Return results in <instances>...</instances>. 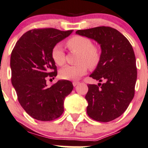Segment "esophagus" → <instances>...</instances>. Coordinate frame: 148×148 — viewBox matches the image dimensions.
I'll return each mask as SVG.
<instances>
[{
    "instance_id": "esophagus-1",
    "label": "esophagus",
    "mask_w": 148,
    "mask_h": 148,
    "mask_svg": "<svg viewBox=\"0 0 148 148\" xmlns=\"http://www.w3.org/2000/svg\"><path fill=\"white\" fill-rule=\"evenodd\" d=\"M79 83H80V82H78V81H73V86H77Z\"/></svg>"
}]
</instances>
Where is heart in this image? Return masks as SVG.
<instances>
[{"mask_svg": "<svg viewBox=\"0 0 148 148\" xmlns=\"http://www.w3.org/2000/svg\"><path fill=\"white\" fill-rule=\"evenodd\" d=\"M67 46L73 52H78L76 65H66L60 71V75L65 80H75L80 78L87 72V65L93 68L98 65L100 60V52L89 38L82 36H75L67 42ZM52 58L58 65H64L65 54L60 45L54 46L52 50Z\"/></svg>", "mask_w": 148, "mask_h": 148, "instance_id": "obj_1", "label": "heart"}]
</instances>
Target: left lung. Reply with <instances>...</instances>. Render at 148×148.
<instances>
[{
    "mask_svg": "<svg viewBox=\"0 0 148 148\" xmlns=\"http://www.w3.org/2000/svg\"><path fill=\"white\" fill-rule=\"evenodd\" d=\"M75 33L95 40L101 49L90 77L103 83L88 85L87 114L98 122H110L125 112L134 97L137 73L133 48L122 34L109 26Z\"/></svg>",
    "mask_w": 148,
    "mask_h": 148,
    "instance_id": "1",
    "label": "left lung"
}]
</instances>
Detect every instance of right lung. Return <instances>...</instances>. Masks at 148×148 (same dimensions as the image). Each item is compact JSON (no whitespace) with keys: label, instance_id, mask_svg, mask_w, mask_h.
Returning <instances> with one entry per match:
<instances>
[{"label":"right lung","instance_id":"obj_1","mask_svg":"<svg viewBox=\"0 0 148 148\" xmlns=\"http://www.w3.org/2000/svg\"><path fill=\"white\" fill-rule=\"evenodd\" d=\"M73 30L32 29L21 36L11 55V83L25 112L39 121H52L64 112V100L73 89L69 80L47 86V76H57L52 50Z\"/></svg>","mask_w":148,"mask_h":148}]
</instances>
